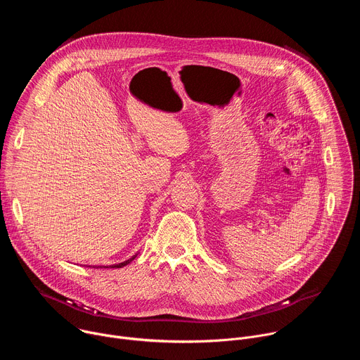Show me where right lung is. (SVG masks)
Returning a JSON list of instances; mask_svg holds the SVG:
<instances>
[{
  "mask_svg": "<svg viewBox=\"0 0 360 360\" xmlns=\"http://www.w3.org/2000/svg\"><path fill=\"white\" fill-rule=\"evenodd\" d=\"M135 258H136V255H134L132 258H129L128 261H124V262H121V264H115V265H112V266H110V268H122V266H125V265L131 264V262H132ZM104 268H108V266H104Z\"/></svg>",
  "mask_w": 360,
  "mask_h": 360,
  "instance_id": "right-lung-1",
  "label": "right lung"
}]
</instances>
